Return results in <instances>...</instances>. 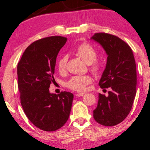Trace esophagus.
<instances>
[{
    "label": "esophagus",
    "instance_id": "34e87169",
    "mask_svg": "<svg viewBox=\"0 0 150 150\" xmlns=\"http://www.w3.org/2000/svg\"><path fill=\"white\" fill-rule=\"evenodd\" d=\"M85 94V93H76V94H75V96H76L77 97H80V96H82L83 95H84Z\"/></svg>",
    "mask_w": 150,
    "mask_h": 150
}]
</instances>
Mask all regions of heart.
Returning <instances> with one entry per match:
<instances>
[{"instance_id":"b5f03b06","label":"heart","mask_w":150,"mask_h":150,"mask_svg":"<svg viewBox=\"0 0 150 150\" xmlns=\"http://www.w3.org/2000/svg\"><path fill=\"white\" fill-rule=\"evenodd\" d=\"M77 54L84 61L86 64L90 65L91 70L93 73H98L100 70V64L96 60L97 54L96 50L87 43H82L77 47L76 50ZM68 59L67 55L61 57L57 62V69L60 73H64L66 70V64ZM91 77L88 75H78L74 76L66 83L68 88L77 91H82L85 89L86 86L91 82Z\"/></svg>"}]
</instances>
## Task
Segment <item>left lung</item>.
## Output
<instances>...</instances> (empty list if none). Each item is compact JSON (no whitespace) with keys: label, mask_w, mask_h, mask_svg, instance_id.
Listing matches in <instances>:
<instances>
[{"label":"left lung","mask_w":150,"mask_h":150,"mask_svg":"<svg viewBox=\"0 0 150 150\" xmlns=\"http://www.w3.org/2000/svg\"><path fill=\"white\" fill-rule=\"evenodd\" d=\"M91 40L99 43L107 54V62L99 85L111 88L108 96L98 94L93 118L101 125L113 127L129 114L136 93V66L132 50L124 41L108 33H95Z\"/></svg>","instance_id":"8db88e82"}]
</instances>
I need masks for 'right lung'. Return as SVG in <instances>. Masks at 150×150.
<instances>
[{"label":"right lung","mask_w":150,"mask_h":150,"mask_svg":"<svg viewBox=\"0 0 150 150\" xmlns=\"http://www.w3.org/2000/svg\"><path fill=\"white\" fill-rule=\"evenodd\" d=\"M67 38L52 36L30 44L17 65L18 88L25 115L33 125L45 131H54L66 123L73 94L50 92L54 82L56 60Z\"/></svg>","instance_id":"obj_1"}]
</instances>
